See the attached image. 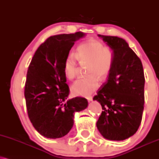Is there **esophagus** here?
Returning a JSON list of instances; mask_svg holds the SVG:
<instances>
[{
    "label": "esophagus",
    "instance_id": "obj_1",
    "mask_svg": "<svg viewBox=\"0 0 159 159\" xmlns=\"http://www.w3.org/2000/svg\"><path fill=\"white\" fill-rule=\"evenodd\" d=\"M87 99L88 100V101H89H89H93V97H92V96H89V97H87Z\"/></svg>",
    "mask_w": 159,
    "mask_h": 159
}]
</instances>
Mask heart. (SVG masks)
Wrapping results in <instances>:
<instances>
[{"label": "heart", "instance_id": "heart-1", "mask_svg": "<svg viewBox=\"0 0 159 159\" xmlns=\"http://www.w3.org/2000/svg\"><path fill=\"white\" fill-rule=\"evenodd\" d=\"M77 59L81 64H87L86 72L89 75L79 78L72 85L75 95L88 96L99 87V79L108 75L113 66L115 53L110 47H104L101 42L87 41L78 46L76 54L70 53L64 62V72L69 79H74L78 73Z\"/></svg>", "mask_w": 159, "mask_h": 159}]
</instances>
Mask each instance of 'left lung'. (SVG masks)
Returning <instances> with one entry per match:
<instances>
[{
    "instance_id": "8db88e82",
    "label": "left lung",
    "mask_w": 159,
    "mask_h": 159,
    "mask_svg": "<svg viewBox=\"0 0 159 159\" xmlns=\"http://www.w3.org/2000/svg\"><path fill=\"white\" fill-rule=\"evenodd\" d=\"M113 49V66L107 81L95 95L102 107L96 123L105 139L123 141L136 133L144 104V74L140 58L123 38L98 35Z\"/></svg>"
}]
</instances>
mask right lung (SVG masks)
<instances>
[{
	"mask_svg": "<svg viewBox=\"0 0 159 159\" xmlns=\"http://www.w3.org/2000/svg\"><path fill=\"white\" fill-rule=\"evenodd\" d=\"M81 32L47 38L36 50L29 66L24 96L28 116L35 129L48 139L66 135L74 124V113L87 107L81 97L67 100L70 93L64 62Z\"/></svg>",
	"mask_w": 159,
	"mask_h": 159,
	"instance_id": "right-lung-1",
	"label": "right lung"
}]
</instances>
